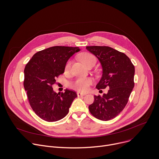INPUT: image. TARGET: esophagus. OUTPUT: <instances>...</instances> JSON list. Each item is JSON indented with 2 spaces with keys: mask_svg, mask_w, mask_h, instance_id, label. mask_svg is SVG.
Returning a JSON list of instances; mask_svg holds the SVG:
<instances>
[{
  "mask_svg": "<svg viewBox=\"0 0 159 159\" xmlns=\"http://www.w3.org/2000/svg\"><path fill=\"white\" fill-rule=\"evenodd\" d=\"M85 94H84V93H77V96L78 97H81V96H85Z\"/></svg>",
  "mask_w": 159,
  "mask_h": 159,
  "instance_id": "34e87169",
  "label": "esophagus"
}]
</instances>
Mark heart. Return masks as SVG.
Wrapping results in <instances>:
<instances>
[{
  "instance_id": "b5f03b06",
  "label": "heart",
  "mask_w": 159,
  "mask_h": 159,
  "mask_svg": "<svg viewBox=\"0 0 159 159\" xmlns=\"http://www.w3.org/2000/svg\"><path fill=\"white\" fill-rule=\"evenodd\" d=\"M80 59L82 63L85 65L88 66L89 64L92 63L96 62V58L94 55L89 53H84L80 55ZM71 65V61H68L65 65V70L68 71L69 70ZM92 84V80L89 78H79L77 79L74 82L71 84L72 87L75 89L79 91L85 92L89 89L90 85Z\"/></svg>"
}]
</instances>
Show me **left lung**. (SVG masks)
I'll return each instance as SVG.
<instances>
[{"label": "left lung", "instance_id": "left-lung-1", "mask_svg": "<svg viewBox=\"0 0 159 159\" xmlns=\"http://www.w3.org/2000/svg\"><path fill=\"white\" fill-rule=\"evenodd\" d=\"M86 49L98 58L102 68L96 88L100 91L109 88L102 96H94L89 111L98 120H111L120 114L128 101L134 85V66L125 53L111 47L90 46Z\"/></svg>", "mask_w": 159, "mask_h": 159}]
</instances>
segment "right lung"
<instances>
[{
  "label": "right lung",
  "mask_w": 159,
  "mask_h": 159,
  "mask_svg": "<svg viewBox=\"0 0 159 159\" xmlns=\"http://www.w3.org/2000/svg\"><path fill=\"white\" fill-rule=\"evenodd\" d=\"M79 51V47H52L36 53L26 64L24 87L31 108L42 120L53 122L63 118L77 97L69 89L57 94L52 85L64 73L67 61Z\"/></svg>",
  "instance_id": "1"
}]
</instances>
